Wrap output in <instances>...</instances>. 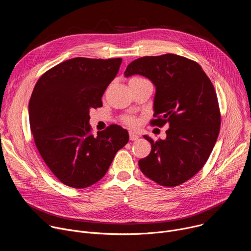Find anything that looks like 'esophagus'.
Masks as SVG:
<instances>
[{
    "label": "esophagus",
    "mask_w": 251,
    "mask_h": 251,
    "mask_svg": "<svg viewBox=\"0 0 251 251\" xmlns=\"http://www.w3.org/2000/svg\"><path fill=\"white\" fill-rule=\"evenodd\" d=\"M129 138H130V140L131 141H136V140H138L139 139V136L136 134V133H134V132H129Z\"/></svg>",
    "instance_id": "esophagus-1"
}]
</instances>
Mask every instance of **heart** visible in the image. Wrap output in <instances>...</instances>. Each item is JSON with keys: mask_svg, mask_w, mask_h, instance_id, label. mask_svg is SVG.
Wrapping results in <instances>:
<instances>
[{"mask_svg": "<svg viewBox=\"0 0 251 251\" xmlns=\"http://www.w3.org/2000/svg\"><path fill=\"white\" fill-rule=\"evenodd\" d=\"M131 80H140V81H147L146 79L142 78V77H134L132 78ZM124 122L129 125V126H135L137 124V119L134 118V117H131V116H127V117H124Z\"/></svg>", "mask_w": 251, "mask_h": 251, "instance_id": "1", "label": "heart"}]
</instances>
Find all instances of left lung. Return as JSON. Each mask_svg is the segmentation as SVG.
<instances>
[{
  "label": "left lung",
  "instance_id": "1",
  "mask_svg": "<svg viewBox=\"0 0 251 251\" xmlns=\"http://www.w3.org/2000/svg\"><path fill=\"white\" fill-rule=\"evenodd\" d=\"M139 75L156 87L152 125H169L165 140L151 143V153L139 161L146 176L176 187L194 176L207 161L220 133L221 113L214 87L201 66L173 53L135 59L124 75Z\"/></svg>",
  "mask_w": 251,
  "mask_h": 251
}]
</instances>
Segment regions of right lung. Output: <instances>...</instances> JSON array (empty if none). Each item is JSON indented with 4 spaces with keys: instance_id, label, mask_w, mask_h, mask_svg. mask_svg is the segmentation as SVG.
<instances>
[{
    "instance_id": "add662e5",
    "label": "right lung",
    "mask_w": 251,
    "mask_h": 251,
    "mask_svg": "<svg viewBox=\"0 0 251 251\" xmlns=\"http://www.w3.org/2000/svg\"><path fill=\"white\" fill-rule=\"evenodd\" d=\"M122 58L75 57L48 70L28 103L30 130L47 166L71 188H87L102 178L116 153L129 141L119 125L91 134L89 111L115 78Z\"/></svg>"
}]
</instances>
